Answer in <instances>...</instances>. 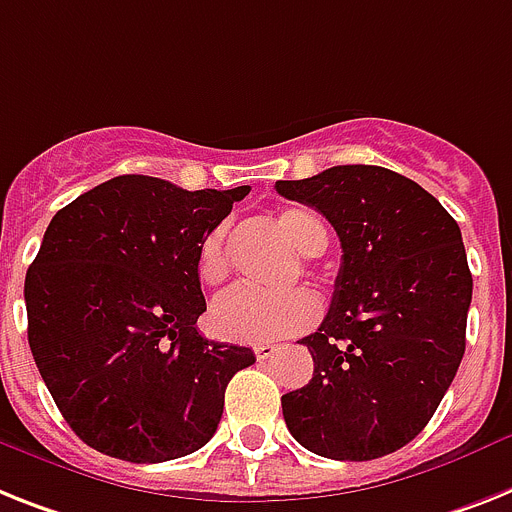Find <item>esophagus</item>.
I'll return each instance as SVG.
<instances>
[{
	"label": "esophagus",
	"instance_id": "34e87169",
	"mask_svg": "<svg viewBox=\"0 0 512 512\" xmlns=\"http://www.w3.org/2000/svg\"><path fill=\"white\" fill-rule=\"evenodd\" d=\"M253 350H256V358H259V361H266V358H272L274 353H277V345H272V342H259Z\"/></svg>",
	"mask_w": 512,
	"mask_h": 512
}]
</instances>
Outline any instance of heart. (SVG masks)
<instances>
[{"instance_id":"obj_1","label":"heart","mask_w":512,"mask_h":512,"mask_svg":"<svg viewBox=\"0 0 512 512\" xmlns=\"http://www.w3.org/2000/svg\"><path fill=\"white\" fill-rule=\"evenodd\" d=\"M274 227L285 243L301 256H316L327 246V230L316 214L301 206L277 211ZM227 225L206 235L198 251V277L204 285H219L227 277ZM211 329L232 342H269L303 332L319 319V298L311 290H290L285 295H264L235 287L211 306Z\"/></svg>"}]
</instances>
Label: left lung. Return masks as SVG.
Listing matches in <instances>:
<instances>
[{"mask_svg":"<svg viewBox=\"0 0 512 512\" xmlns=\"http://www.w3.org/2000/svg\"><path fill=\"white\" fill-rule=\"evenodd\" d=\"M274 188L324 214L342 246L327 319L301 340L314 377L282 395L287 429L322 458L395 453L429 424L466 353L474 280L458 222L421 185L371 164Z\"/></svg>","mask_w":512,"mask_h":512,"instance_id":"8db88e82","label":"left lung"}]
</instances>
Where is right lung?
Returning a JSON list of instances; mask_svg holds the SVG:
<instances>
[{
	"mask_svg": "<svg viewBox=\"0 0 512 512\" xmlns=\"http://www.w3.org/2000/svg\"><path fill=\"white\" fill-rule=\"evenodd\" d=\"M248 190L120 175L49 222L25 274L28 345L88 447L162 463L214 437L227 382L256 356L198 335V251Z\"/></svg>",
	"mask_w": 512,
	"mask_h": 512,
	"instance_id": "obj_1",
	"label": "right lung"
}]
</instances>
